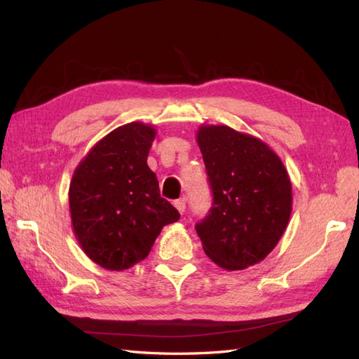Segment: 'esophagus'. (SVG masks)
Instances as JSON below:
<instances>
[{
	"mask_svg": "<svg viewBox=\"0 0 359 359\" xmlns=\"http://www.w3.org/2000/svg\"><path fill=\"white\" fill-rule=\"evenodd\" d=\"M174 205H175V208H177V211L180 212V215H184L185 210H187V201L185 199H179V201L174 202Z\"/></svg>",
	"mask_w": 359,
	"mask_h": 359,
	"instance_id": "1",
	"label": "esophagus"
}]
</instances>
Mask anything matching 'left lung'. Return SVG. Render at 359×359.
Listing matches in <instances>:
<instances>
[{"label": "left lung", "instance_id": "left-lung-1", "mask_svg": "<svg viewBox=\"0 0 359 359\" xmlns=\"http://www.w3.org/2000/svg\"><path fill=\"white\" fill-rule=\"evenodd\" d=\"M196 140L212 191L208 216L196 225L203 251L228 271L264 261L292 215L284 163L261 139L225 125H202Z\"/></svg>", "mask_w": 359, "mask_h": 359}]
</instances>
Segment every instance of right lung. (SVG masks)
Returning a JSON list of instances; mask_svg holds the SVG:
<instances>
[{
  "instance_id": "right-lung-1",
  "label": "right lung",
  "mask_w": 359,
  "mask_h": 359,
  "mask_svg": "<svg viewBox=\"0 0 359 359\" xmlns=\"http://www.w3.org/2000/svg\"><path fill=\"white\" fill-rule=\"evenodd\" d=\"M156 129L142 121L118 126L98 140L75 168L69 185L72 230L81 250L106 270L131 269L149 255L180 215L160 197L147 163Z\"/></svg>"
}]
</instances>
